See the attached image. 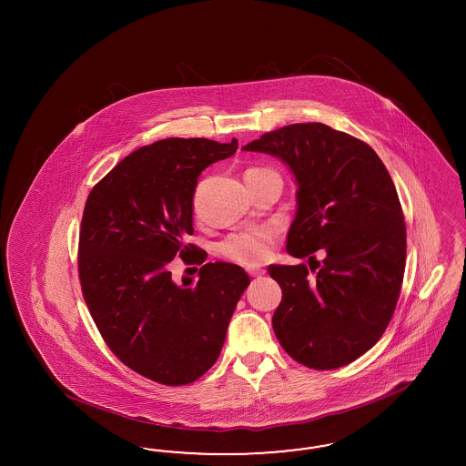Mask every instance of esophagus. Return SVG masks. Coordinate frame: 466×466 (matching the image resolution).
<instances>
[{
  "label": "esophagus",
  "mask_w": 466,
  "mask_h": 466,
  "mask_svg": "<svg viewBox=\"0 0 466 466\" xmlns=\"http://www.w3.org/2000/svg\"><path fill=\"white\" fill-rule=\"evenodd\" d=\"M248 275H249V277H261V275H265V269H263V268H248Z\"/></svg>",
  "instance_id": "esophagus-1"
}]
</instances>
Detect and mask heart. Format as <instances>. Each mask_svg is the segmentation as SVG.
<instances>
[{
  "mask_svg": "<svg viewBox=\"0 0 466 466\" xmlns=\"http://www.w3.org/2000/svg\"><path fill=\"white\" fill-rule=\"evenodd\" d=\"M277 240V234L269 227H259L254 230H244L228 236L220 244V254L238 263L240 267H258L267 259L271 246Z\"/></svg>",
  "mask_w": 466,
  "mask_h": 466,
  "instance_id": "obj_1",
  "label": "heart"
}]
</instances>
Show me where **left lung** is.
<instances>
[{
    "label": "left lung",
    "mask_w": 466,
    "mask_h": 466,
    "mask_svg": "<svg viewBox=\"0 0 466 466\" xmlns=\"http://www.w3.org/2000/svg\"><path fill=\"white\" fill-rule=\"evenodd\" d=\"M244 150L279 157L294 172L287 251L316 263L310 271L269 265L282 289L273 331L302 366H347L381 339L403 283L407 226L393 179L366 141L323 123L279 127ZM318 248L323 264L311 254Z\"/></svg>",
    "instance_id": "obj_1"
}]
</instances>
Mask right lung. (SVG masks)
<instances>
[{"mask_svg": "<svg viewBox=\"0 0 466 466\" xmlns=\"http://www.w3.org/2000/svg\"><path fill=\"white\" fill-rule=\"evenodd\" d=\"M238 140L166 138L125 157L96 184L78 238V279L86 308L111 352L150 381L183 386L217 362L246 271L207 263L200 280L174 284L176 256L203 264L193 236L198 176L234 156Z\"/></svg>", "mask_w": 466, "mask_h": 466, "instance_id": "right-lung-1", "label": "right lung"}]
</instances>
